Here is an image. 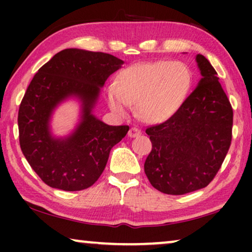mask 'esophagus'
<instances>
[{"mask_svg":"<svg viewBox=\"0 0 252 252\" xmlns=\"http://www.w3.org/2000/svg\"><path fill=\"white\" fill-rule=\"evenodd\" d=\"M139 135H141V130L139 128H136V127H133V128L129 129V132H128L129 137H136Z\"/></svg>","mask_w":252,"mask_h":252,"instance_id":"34e87169","label":"esophagus"}]
</instances>
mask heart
I'll return each mask as SVG.
<instances>
[{
    "mask_svg": "<svg viewBox=\"0 0 252 252\" xmlns=\"http://www.w3.org/2000/svg\"><path fill=\"white\" fill-rule=\"evenodd\" d=\"M191 86L190 68L180 62L135 64L117 75L115 87L108 89V103L120 116L126 115L128 105H136L143 122L159 124L184 105Z\"/></svg>",
    "mask_w": 252,
    "mask_h": 252,
    "instance_id": "heart-1",
    "label": "heart"
}]
</instances>
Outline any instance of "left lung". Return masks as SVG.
<instances>
[{"label":"left lung","mask_w":252,"mask_h":252,"mask_svg":"<svg viewBox=\"0 0 252 252\" xmlns=\"http://www.w3.org/2000/svg\"><path fill=\"white\" fill-rule=\"evenodd\" d=\"M202 79L184 105L164 123L150 126L153 149L144 163L151 186L184 195L208 186L232 142L233 109L210 62L196 56Z\"/></svg>","instance_id":"left-lung-1"}]
</instances>
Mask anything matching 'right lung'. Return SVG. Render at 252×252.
Listing matches in <instances>:
<instances>
[{"label":"right lung","mask_w":252,"mask_h":252,"mask_svg":"<svg viewBox=\"0 0 252 252\" xmlns=\"http://www.w3.org/2000/svg\"><path fill=\"white\" fill-rule=\"evenodd\" d=\"M122 64L110 54L71 48L57 53L33 77L19 105V143L49 187L65 191L91 187L104 171L110 150L126 136L128 126H109L92 113L99 89ZM70 95L83 103L82 120L70 137L57 139L50 133L51 113Z\"/></svg>","instance_id":"obj_1"}]
</instances>
